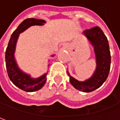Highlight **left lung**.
<instances>
[{"mask_svg":"<svg viewBox=\"0 0 120 120\" xmlns=\"http://www.w3.org/2000/svg\"><path fill=\"white\" fill-rule=\"evenodd\" d=\"M91 45L93 47L95 54L96 68L90 78L84 81H79L67 73L70 77L71 85L80 91L89 93L101 86L106 81L111 64V55L109 43L106 36L101 28L95 27L83 31Z\"/></svg>","mask_w":120,"mask_h":120,"instance_id":"obj_1","label":"left lung"}]
</instances>
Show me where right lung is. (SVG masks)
Masks as SVG:
<instances>
[{"label":"right lung","instance_id":"1","mask_svg":"<svg viewBox=\"0 0 120 120\" xmlns=\"http://www.w3.org/2000/svg\"><path fill=\"white\" fill-rule=\"evenodd\" d=\"M46 23L43 19L29 18L24 20L13 33L5 52L6 67L8 76L13 84L21 90L27 92H34L41 89L46 82L48 72L38 78H32L30 75L20 69L15 57L16 44L19 34L23 33L29 27L34 25L42 26ZM54 56V54L52 55ZM50 64H48V66Z\"/></svg>","mask_w":120,"mask_h":120}]
</instances>
